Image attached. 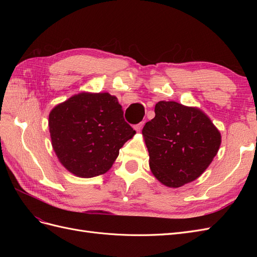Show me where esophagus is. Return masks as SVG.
<instances>
[{
  "label": "esophagus",
  "mask_w": 257,
  "mask_h": 257,
  "mask_svg": "<svg viewBox=\"0 0 257 257\" xmlns=\"http://www.w3.org/2000/svg\"><path fill=\"white\" fill-rule=\"evenodd\" d=\"M144 124H145V121H143V122H141V123H138V124H136V125H134V128H135L137 132H141L142 128H143V126H144Z\"/></svg>",
  "instance_id": "1"
}]
</instances>
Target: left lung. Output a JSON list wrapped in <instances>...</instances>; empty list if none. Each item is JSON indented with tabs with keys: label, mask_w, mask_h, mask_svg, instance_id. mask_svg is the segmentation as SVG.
<instances>
[{
	"label": "left lung",
	"mask_w": 257,
	"mask_h": 257,
	"mask_svg": "<svg viewBox=\"0 0 257 257\" xmlns=\"http://www.w3.org/2000/svg\"><path fill=\"white\" fill-rule=\"evenodd\" d=\"M154 112L143 128L150 169L161 183L180 188L207 169L219 151L221 134L196 107L161 100Z\"/></svg>",
	"instance_id": "8db88e82"
}]
</instances>
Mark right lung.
<instances>
[{
	"instance_id": "right-lung-1",
	"label": "right lung",
	"mask_w": 257,
	"mask_h": 257,
	"mask_svg": "<svg viewBox=\"0 0 257 257\" xmlns=\"http://www.w3.org/2000/svg\"><path fill=\"white\" fill-rule=\"evenodd\" d=\"M51 144L61 164L80 178L103 175L136 132L124 121L122 106L109 93L82 92L49 113Z\"/></svg>"
}]
</instances>
